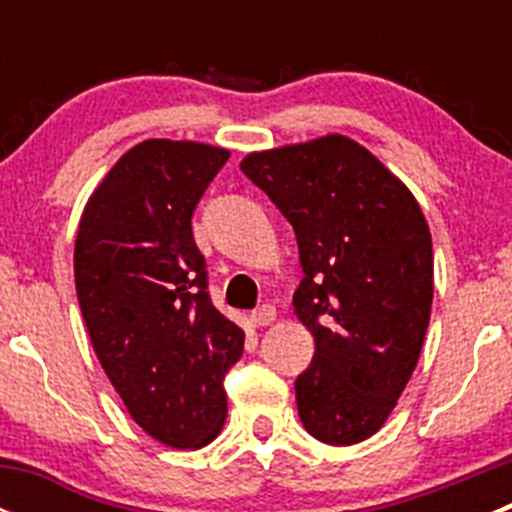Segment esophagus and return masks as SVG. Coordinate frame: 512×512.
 <instances>
[{
  "instance_id": "1",
  "label": "esophagus",
  "mask_w": 512,
  "mask_h": 512,
  "mask_svg": "<svg viewBox=\"0 0 512 512\" xmlns=\"http://www.w3.org/2000/svg\"><path fill=\"white\" fill-rule=\"evenodd\" d=\"M275 307H272V304H262V307H257L255 312L250 314V319H252V324H255V327H265V324H270L272 319H275Z\"/></svg>"
}]
</instances>
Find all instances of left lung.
Listing matches in <instances>:
<instances>
[{
  "instance_id": "left-lung-1",
  "label": "left lung",
  "mask_w": 512,
  "mask_h": 512,
  "mask_svg": "<svg viewBox=\"0 0 512 512\" xmlns=\"http://www.w3.org/2000/svg\"><path fill=\"white\" fill-rule=\"evenodd\" d=\"M242 173L299 245L292 304L314 334L294 381L304 428L329 446L374 436L394 411L431 317V232L416 198L352 138L252 153Z\"/></svg>"
}]
</instances>
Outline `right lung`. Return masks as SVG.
<instances>
[{"mask_svg": "<svg viewBox=\"0 0 512 512\" xmlns=\"http://www.w3.org/2000/svg\"><path fill=\"white\" fill-rule=\"evenodd\" d=\"M230 153L143 141L86 203L76 297L98 361L133 421L173 448L213 441L245 334L215 309L193 213Z\"/></svg>", "mask_w": 512, "mask_h": 512, "instance_id": "1", "label": "right lung"}]
</instances>
